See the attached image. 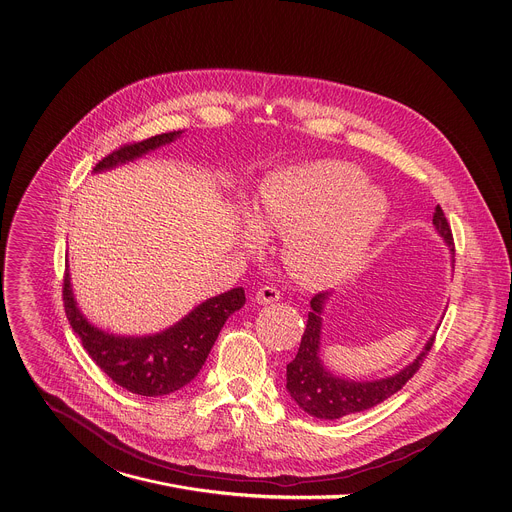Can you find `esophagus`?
I'll return each mask as SVG.
<instances>
[{
	"label": "esophagus",
	"instance_id": "obj_1",
	"mask_svg": "<svg viewBox=\"0 0 512 512\" xmlns=\"http://www.w3.org/2000/svg\"><path fill=\"white\" fill-rule=\"evenodd\" d=\"M280 298H282V294H280V290H277L275 286H261L257 290V294H255V300L259 304H273V302H277Z\"/></svg>",
	"mask_w": 512,
	"mask_h": 512
}]
</instances>
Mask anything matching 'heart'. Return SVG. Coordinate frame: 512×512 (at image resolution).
<instances>
[{
	"mask_svg": "<svg viewBox=\"0 0 512 512\" xmlns=\"http://www.w3.org/2000/svg\"><path fill=\"white\" fill-rule=\"evenodd\" d=\"M390 214V202L361 169L341 161H312L277 171L261 185L265 226L288 235L284 259L308 286H329L353 273L367 257ZM249 239L265 232L253 214Z\"/></svg>",
	"mask_w": 512,
	"mask_h": 512,
	"instance_id": "1",
	"label": "heart"
}]
</instances>
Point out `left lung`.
Instances as JSON below:
<instances>
[{"mask_svg": "<svg viewBox=\"0 0 512 512\" xmlns=\"http://www.w3.org/2000/svg\"><path fill=\"white\" fill-rule=\"evenodd\" d=\"M433 224L437 228L439 235L445 239V243L453 249V235H451V226L445 218V212L441 206H435L433 212ZM329 298L327 294H316L310 300V312L306 320V329L300 341L298 355L288 363V392L292 394L294 402L308 412L310 416L316 418H341L347 414L363 412L369 410L371 406H376L402 390V386L416 374L418 367L423 365L427 353L431 351L435 337L425 345L423 353L418 355L410 365H406L402 371H398L396 376L376 380V382H353V380H343L333 376L331 371L322 367L318 359V347H320V312L324 306V300Z\"/></svg>", "mask_w": 512, "mask_h": 512, "instance_id": "8db88e82", "label": "left lung"}]
</instances>
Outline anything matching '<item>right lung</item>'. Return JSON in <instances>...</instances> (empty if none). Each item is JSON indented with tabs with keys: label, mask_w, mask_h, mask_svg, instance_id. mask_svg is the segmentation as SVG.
Listing matches in <instances>:
<instances>
[{
	"label": "right lung",
	"mask_w": 512,
	"mask_h": 512,
	"mask_svg": "<svg viewBox=\"0 0 512 512\" xmlns=\"http://www.w3.org/2000/svg\"><path fill=\"white\" fill-rule=\"evenodd\" d=\"M181 132L157 134L145 141L128 143L106 155L96 171L132 161L161 145L171 143ZM63 304L69 324L81 339L83 349L112 382L138 396H165L190 384L202 369L226 318L245 304V290L235 288L214 296L181 318L175 327L153 337H114L83 318L79 312L69 273L63 280Z\"/></svg>",
	"instance_id": "obj_1"
}]
</instances>
